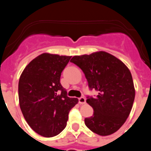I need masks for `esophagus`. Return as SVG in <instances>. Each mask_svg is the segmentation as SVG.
Here are the masks:
<instances>
[{"instance_id":"obj_1","label":"esophagus","mask_w":151,"mask_h":151,"mask_svg":"<svg viewBox=\"0 0 151 151\" xmlns=\"http://www.w3.org/2000/svg\"><path fill=\"white\" fill-rule=\"evenodd\" d=\"M86 103V99L84 97H80L79 98V104H85Z\"/></svg>"}]
</instances>
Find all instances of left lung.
Returning <instances> with one entry per match:
<instances>
[{
	"label": "left lung",
	"instance_id": "left-lung-1",
	"mask_svg": "<svg viewBox=\"0 0 151 151\" xmlns=\"http://www.w3.org/2000/svg\"><path fill=\"white\" fill-rule=\"evenodd\" d=\"M84 72L91 90L99 94L88 97L93 115L85 119L87 127L101 136L112 134L126 122L135 97L132 74L116 57L104 51L75 55L70 60Z\"/></svg>",
	"mask_w": 151,
	"mask_h": 151
}]
</instances>
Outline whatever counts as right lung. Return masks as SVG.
Wrapping results in <instances>:
<instances>
[{
	"instance_id": "add662e5",
	"label": "right lung",
	"mask_w": 151,
	"mask_h": 151,
	"mask_svg": "<svg viewBox=\"0 0 151 151\" xmlns=\"http://www.w3.org/2000/svg\"><path fill=\"white\" fill-rule=\"evenodd\" d=\"M71 56L43 53L27 65L18 85L19 102L25 121L41 136L52 137L66 126L68 112L78 103L67 96L60 83Z\"/></svg>"
}]
</instances>
